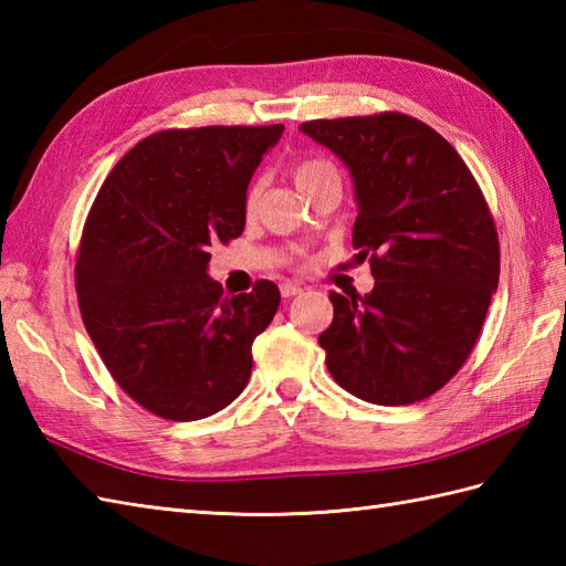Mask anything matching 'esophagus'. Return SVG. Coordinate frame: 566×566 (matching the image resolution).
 <instances>
[{
	"label": "esophagus",
	"mask_w": 566,
	"mask_h": 566,
	"mask_svg": "<svg viewBox=\"0 0 566 566\" xmlns=\"http://www.w3.org/2000/svg\"><path fill=\"white\" fill-rule=\"evenodd\" d=\"M280 292H282L284 298H290V296L302 294V286L294 284V282H282V284H280Z\"/></svg>",
	"instance_id": "obj_1"
}]
</instances>
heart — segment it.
Here are the masks:
<instances>
[{"instance_id":"obj_1","label":"heart","mask_w":566,"mask_h":566,"mask_svg":"<svg viewBox=\"0 0 566 566\" xmlns=\"http://www.w3.org/2000/svg\"><path fill=\"white\" fill-rule=\"evenodd\" d=\"M333 167L323 160H302L294 167V182L298 189H306L311 182H316L318 177H323L326 172H331ZM258 199H260V185H250L245 191V213H252L258 207Z\"/></svg>"}]
</instances>
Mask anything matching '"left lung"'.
Returning a JSON list of instances; mask_svg holds the SVG:
<instances>
[{"label":"left lung","instance_id":"obj_1","mask_svg":"<svg viewBox=\"0 0 566 566\" xmlns=\"http://www.w3.org/2000/svg\"><path fill=\"white\" fill-rule=\"evenodd\" d=\"M353 175V245L375 290L331 292L318 335L345 391L406 406L448 384L474 350L499 286V235L464 160L438 130L399 112L298 126Z\"/></svg>","mask_w":566,"mask_h":566}]
</instances>
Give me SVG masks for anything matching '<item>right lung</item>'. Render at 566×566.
<instances>
[{"mask_svg":"<svg viewBox=\"0 0 566 566\" xmlns=\"http://www.w3.org/2000/svg\"><path fill=\"white\" fill-rule=\"evenodd\" d=\"M284 126L160 130L104 179L84 223L75 286L90 338L130 399L167 420L219 413L245 389L252 340L280 308L260 280L226 296L213 243L245 228V191Z\"/></svg>","mask_w":566,"mask_h":566,"instance_id":"add662e5","label":"right lung"}]
</instances>
